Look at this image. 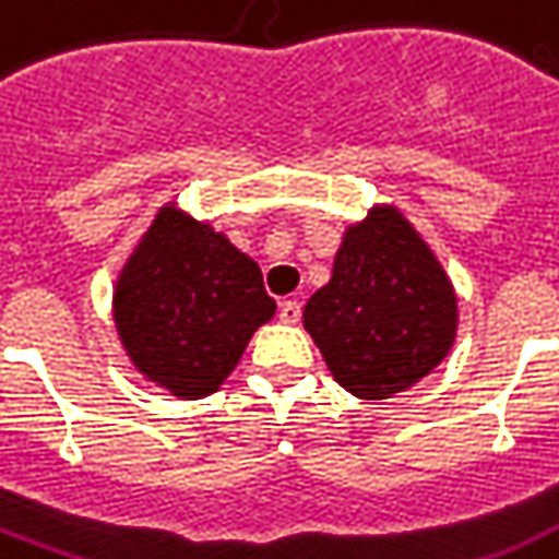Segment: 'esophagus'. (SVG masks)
Masks as SVG:
<instances>
[{"instance_id": "34e87169", "label": "esophagus", "mask_w": 559, "mask_h": 559, "mask_svg": "<svg viewBox=\"0 0 559 559\" xmlns=\"http://www.w3.org/2000/svg\"><path fill=\"white\" fill-rule=\"evenodd\" d=\"M278 316H281V322L296 324L298 319H301V305H298L296 298H287V301H281Z\"/></svg>"}]
</instances>
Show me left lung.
I'll return each mask as SVG.
<instances>
[{"mask_svg": "<svg viewBox=\"0 0 559 559\" xmlns=\"http://www.w3.org/2000/svg\"><path fill=\"white\" fill-rule=\"evenodd\" d=\"M305 328L340 385L385 400L447 357L455 296L406 219L371 211L342 240L331 284L307 301Z\"/></svg>", "mask_w": 559, "mask_h": 559, "instance_id": "8db88e82", "label": "left lung"}]
</instances>
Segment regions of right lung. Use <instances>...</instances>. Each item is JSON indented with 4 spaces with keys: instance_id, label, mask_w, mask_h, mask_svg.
Masks as SVG:
<instances>
[{
    "instance_id": "right-lung-1",
    "label": "right lung",
    "mask_w": 559,
    "mask_h": 559,
    "mask_svg": "<svg viewBox=\"0 0 559 559\" xmlns=\"http://www.w3.org/2000/svg\"><path fill=\"white\" fill-rule=\"evenodd\" d=\"M272 313L258 263L174 209L159 211L116 293L118 333L139 371L188 400L217 391Z\"/></svg>"
}]
</instances>
